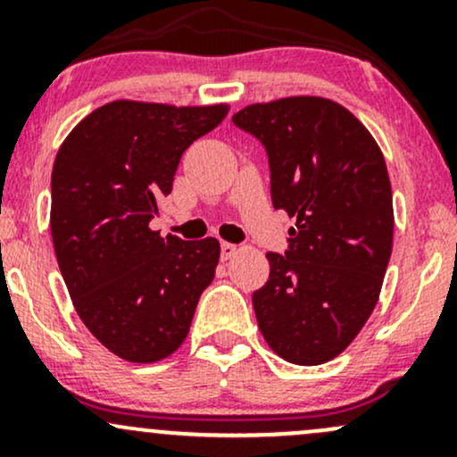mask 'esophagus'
<instances>
[{"instance_id":"esophagus-1","label":"esophagus","mask_w":457,"mask_h":457,"mask_svg":"<svg viewBox=\"0 0 457 457\" xmlns=\"http://www.w3.org/2000/svg\"><path fill=\"white\" fill-rule=\"evenodd\" d=\"M238 253V245L221 243V260H232Z\"/></svg>"}]
</instances>
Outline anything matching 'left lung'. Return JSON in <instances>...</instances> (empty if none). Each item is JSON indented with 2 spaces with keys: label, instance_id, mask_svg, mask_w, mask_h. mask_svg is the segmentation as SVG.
Here are the masks:
<instances>
[{
  "label": "left lung",
  "instance_id": "8db88e82",
  "mask_svg": "<svg viewBox=\"0 0 457 457\" xmlns=\"http://www.w3.org/2000/svg\"><path fill=\"white\" fill-rule=\"evenodd\" d=\"M232 122L264 145L272 206L296 217L286 253H266L269 281L253 292L258 327L281 359L327 363L371 316L389 266L382 152L348 109L318 96L249 104Z\"/></svg>",
  "mask_w": 457,
  "mask_h": 457
}]
</instances>
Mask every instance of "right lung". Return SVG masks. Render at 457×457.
Wrapping results in <instances>:
<instances>
[{"instance_id": "add662e5", "label": "right lung", "mask_w": 457, "mask_h": 457, "mask_svg": "<svg viewBox=\"0 0 457 457\" xmlns=\"http://www.w3.org/2000/svg\"><path fill=\"white\" fill-rule=\"evenodd\" d=\"M228 104L113 101L72 129L51 174V236L79 318L104 348L154 363L185 342L219 240L152 232L182 154Z\"/></svg>"}]
</instances>
